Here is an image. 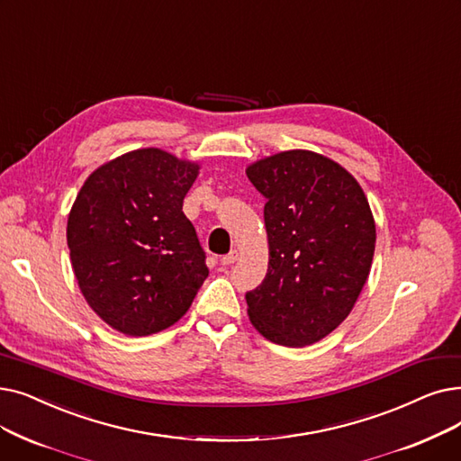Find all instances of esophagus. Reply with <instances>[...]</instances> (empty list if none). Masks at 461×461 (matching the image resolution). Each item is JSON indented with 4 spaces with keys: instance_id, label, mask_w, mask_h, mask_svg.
<instances>
[{
    "instance_id": "34e87169",
    "label": "esophagus",
    "mask_w": 461,
    "mask_h": 461,
    "mask_svg": "<svg viewBox=\"0 0 461 461\" xmlns=\"http://www.w3.org/2000/svg\"><path fill=\"white\" fill-rule=\"evenodd\" d=\"M237 258H239L237 250H231L230 254H226V256L220 258V264H222V266H231V264H235V262H237Z\"/></svg>"
}]
</instances>
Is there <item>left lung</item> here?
Listing matches in <instances>:
<instances>
[{
  "instance_id": "obj_1",
  "label": "left lung",
  "mask_w": 461,
  "mask_h": 461,
  "mask_svg": "<svg viewBox=\"0 0 461 461\" xmlns=\"http://www.w3.org/2000/svg\"><path fill=\"white\" fill-rule=\"evenodd\" d=\"M267 203L269 266L247 292L252 326L271 343L307 347L350 314L371 271L375 220L356 178L333 159L286 150L247 167Z\"/></svg>"
}]
</instances>
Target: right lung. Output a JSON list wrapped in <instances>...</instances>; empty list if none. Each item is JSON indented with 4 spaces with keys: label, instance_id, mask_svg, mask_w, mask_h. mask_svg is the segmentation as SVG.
<instances>
[{
    "label": "right lung",
    "instance_id": "right-lung-1",
    "mask_svg": "<svg viewBox=\"0 0 461 461\" xmlns=\"http://www.w3.org/2000/svg\"><path fill=\"white\" fill-rule=\"evenodd\" d=\"M199 166L139 149L97 167L68 218L71 266L113 330L145 337L173 326L209 275L183 202Z\"/></svg>",
    "mask_w": 461,
    "mask_h": 461
}]
</instances>
